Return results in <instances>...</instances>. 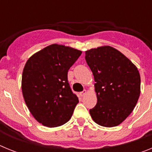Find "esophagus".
Returning <instances> with one entry per match:
<instances>
[{
  "instance_id": "1",
  "label": "esophagus",
  "mask_w": 152,
  "mask_h": 152,
  "mask_svg": "<svg viewBox=\"0 0 152 152\" xmlns=\"http://www.w3.org/2000/svg\"><path fill=\"white\" fill-rule=\"evenodd\" d=\"M86 93H87V91H86V90H84V91H81V92H80V96H84V95L86 94Z\"/></svg>"
}]
</instances>
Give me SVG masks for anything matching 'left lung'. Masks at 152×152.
<instances>
[{"label":"left lung","instance_id":"8db88e82","mask_svg":"<svg viewBox=\"0 0 152 152\" xmlns=\"http://www.w3.org/2000/svg\"><path fill=\"white\" fill-rule=\"evenodd\" d=\"M95 80L97 103L90 114L105 127L119 125L132 112L140 95L141 79L136 67L117 49L98 47L85 52Z\"/></svg>","mask_w":152,"mask_h":152}]
</instances>
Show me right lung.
<instances>
[{
  "mask_svg": "<svg viewBox=\"0 0 152 152\" xmlns=\"http://www.w3.org/2000/svg\"><path fill=\"white\" fill-rule=\"evenodd\" d=\"M81 53L52 44L26 61L22 75L23 95L32 115L43 126L57 127L72 117L79 100L71 89L68 72Z\"/></svg>",
  "mask_w": 152,
  "mask_h": 152,
  "instance_id": "obj_1",
  "label": "right lung"
}]
</instances>
